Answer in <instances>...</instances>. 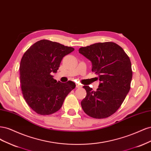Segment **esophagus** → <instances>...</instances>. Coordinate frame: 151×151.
<instances>
[{
    "label": "esophagus",
    "instance_id": "34e87169",
    "mask_svg": "<svg viewBox=\"0 0 151 151\" xmlns=\"http://www.w3.org/2000/svg\"><path fill=\"white\" fill-rule=\"evenodd\" d=\"M76 88H82V86H81V85H80V84H76Z\"/></svg>",
    "mask_w": 151,
    "mask_h": 151
}]
</instances>
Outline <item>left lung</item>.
<instances>
[{"label": "left lung", "instance_id": "left-lung-1", "mask_svg": "<svg viewBox=\"0 0 151 151\" xmlns=\"http://www.w3.org/2000/svg\"><path fill=\"white\" fill-rule=\"evenodd\" d=\"M79 52L92 63V71L100 81L96 91L88 86L83 87L87 94L81 101L82 108L94 118L111 116L120 107L130 89L132 70L129 56L113 42L81 47Z\"/></svg>", "mask_w": 151, "mask_h": 151}]
</instances>
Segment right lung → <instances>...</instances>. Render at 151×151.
Wrapping results in <instances>:
<instances>
[{
    "label": "right lung",
    "mask_w": 151,
    "mask_h": 151,
    "mask_svg": "<svg viewBox=\"0 0 151 151\" xmlns=\"http://www.w3.org/2000/svg\"><path fill=\"white\" fill-rule=\"evenodd\" d=\"M74 50L72 47L42 40L23 55L19 67L21 90L26 102L36 113L48 115L57 112L76 88L74 82H57L51 75L57 72L62 58Z\"/></svg>",
    "instance_id": "add662e5"
}]
</instances>
